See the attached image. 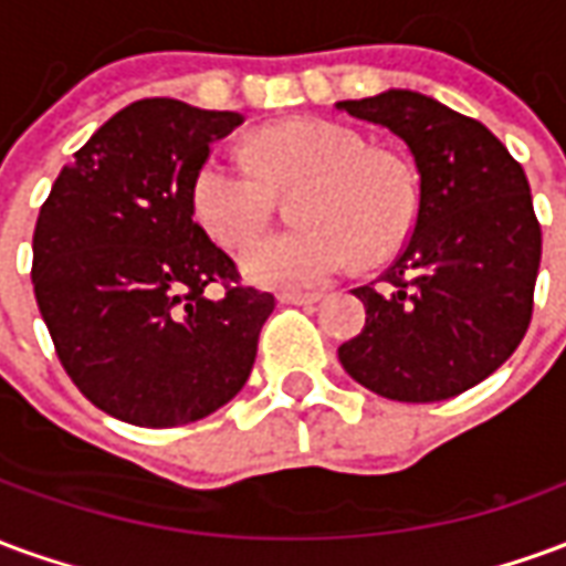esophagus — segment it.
<instances>
[{
    "label": "esophagus",
    "instance_id": "obj_1",
    "mask_svg": "<svg viewBox=\"0 0 566 566\" xmlns=\"http://www.w3.org/2000/svg\"><path fill=\"white\" fill-rule=\"evenodd\" d=\"M318 300L321 294H279V303H287V306H312Z\"/></svg>",
    "mask_w": 566,
    "mask_h": 566
}]
</instances>
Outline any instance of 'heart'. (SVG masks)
<instances>
[{
  "instance_id": "obj_1",
  "label": "heart",
  "mask_w": 566,
  "mask_h": 566,
  "mask_svg": "<svg viewBox=\"0 0 566 566\" xmlns=\"http://www.w3.org/2000/svg\"><path fill=\"white\" fill-rule=\"evenodd\" d=\"M254 160L214 150L190 181V209L221 248L245 245L275 209V190H294L303 227L251 242L239 258L242 275L260 287L306 291L343 272L355 251L364 260L397 254L412 235L421 190L412 166L373 150L355 129L294 120L251 142Z\"/></svg>"
}]
</instances>
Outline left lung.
<instances>
[{"label":"left lung","mask_w":566,"mask_h":566,"mask_svg":"<svg viewBox=\"0 0 566 566\" xmlns=\"http://www.w3.org/2000/svg\"><path fill=\"white\" fill-rule=\"evenodd\" d=\"M336 108L403 139L421 190L403 254L352 291L367 324L339 345V364L388 400L458 397L506 364L531 324L543 235L524 169L485 124L424 93Z\"/></svg>","instance_id":"1"}]
</instances>
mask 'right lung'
<instances>
[{
    "instance_id": "right-lung-1",
    "label": "right lung",
    "mask_w": 566,
    "mask_h": 566,
    "mask_svg": "<svg viewBox=\"0 0 566 566\" xmlns=\"http://www.w3.org/2000/svg\"><path fill=\"white\" fill-rule=\"evenodd\" d=\"M245 117L139 99L56 175L32 235V287L78 391L136 427H178L245 388L275 300L193 221L190 181ZM228 284L221 301L205 296Z\"/></svg>"
}]
</instances>
